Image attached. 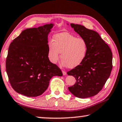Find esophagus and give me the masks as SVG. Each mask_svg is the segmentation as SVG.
Masks as SVG:
<instances>
[{
    "instance_id": "esophagus-1",
    "label": "esophagus",
    "mask_w": 122,
    "mask_h": 122,
    "mask_svg": "<svg viewBox=\"0 0 122 122\" xmlns=\"http://www.w3.org/2000/svg\"><path fill=\"white\" fill-rule=\"evenodd\" d=\"M62 73H63V75H66V74H67V73H66V71H62Z\"/></svg>"
}]
</instances>
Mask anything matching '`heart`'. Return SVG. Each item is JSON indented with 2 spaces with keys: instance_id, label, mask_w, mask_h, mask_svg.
I'll return each instance as SVG.
<instances>
[{
  "instance_id": "heart-1",
  "label": "heart",
  "mask_w": 122,
  "mask_h": 122,
  "mask_svg": "<svg viewBox=\"0 0 122 122\" xmlns=\"http://www.w3.org/2000/svg\"><path fill=\"white\" fill-rule=\"evenodd\" d=\"M54 42L48 44V57L53 63L60 58V53L62 64L70 68H75L82 63L87 54L88 46L85 40L77 38L69 33L62 32L53 37Z\"/></svg>"
}]
</instances>
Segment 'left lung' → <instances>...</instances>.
I'll return each instance as SVG.
<instances>
[{
  "instance_id": "left-lung-1",
  "label": "left lung",
  "mask_w": 122,
  "mask_h": 122,
  "mask_svg": "<svg viewBox=\"0 0 122 122\" xmlns=\"http://www.w3.org/2000/svg\"><path fill=\"white\" fill-rule=\"evenodd\" d=\"M71 26L86 40L88 51L82 63L67 72L68 75L73 76L76 80L68 89L78 98L90 97L102 89L110 76L112 68V53L96 32L81 25L71 24Z\"/></svg>"
}]
</instances>
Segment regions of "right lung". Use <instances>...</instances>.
<instances>
[{
  "instance_id": "1",
  "label": "right lung",
  "mask_w": 122,
  "mask_h": 122,
  "mask_svg": "<svg viewBox=\"0 0 122 122\" xmlns=\"http://www.w3.org/2000/svg\"><path fill=\"white\" fill-rule=\"evenodd\" d=\"M53 24L27 28L10 44L6 70L12 87L28 97L41 95L54 76H62L61 70L48 58V35Z\"/></svg>"
}]
</instances>
